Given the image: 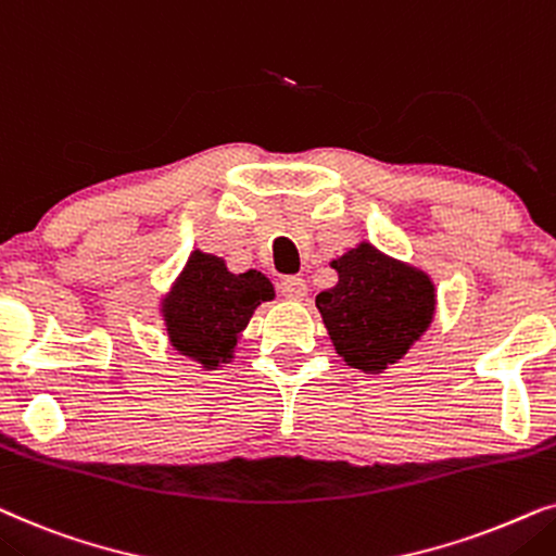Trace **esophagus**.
Wrapping results in <instances>:
<instances>
[{
	"label": "esophagus",
	"mask_w": 556,
	"mask_h": 556,
	"mask_svg": "<svg viewBox=\"0 0 556 556\" xmlns=\"http://www.w3.org/2000/svg\"><path fill=\"white\" fill-rule=\"evenodd\" d=\"M279 292L290 300H302L307 294V285L302 277H285L282 282H279Z\"/></svg>",
	"instance_id": "1"
}]
</instances>
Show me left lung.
Masks as SVG:
<instances>
[{
    "mask_svg": "<svg viewBox=\"0 0 556 556\" xmlns=\"http://www.w3.org/2000/svg\"><path fill=\"white\" fill-rule=\"evenodd\" d=\"M338 285L317 294L332 345L345 364L383 371L396 364L434 315V287L427 274L391 262L368 243L338 262Z\"/></svg>",
    "mask_w": 556,
    "mask_h": 556,
    "instance_id": "1",
    "label": "left lung"
}]
</instances>
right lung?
<instances>
[{
	"label": "right lung",
	"instance_id": "obj_1",
	"mask_svg": "<svg viewBox=\"0 0 556 556\" xmlns=\"http://www.w3.org/2000/svg\"><path fill=\"white\" fill-rule=\"evenodd\" d=\"M274 298L264 274H231L224 258L195 251L180 282L165 300L167 336L177 351L205 366H218L233 353L236 338L256 305Z\"/></svg>",
	"mask_w": 556,
	"mask_h": 556
}]
</instances>
